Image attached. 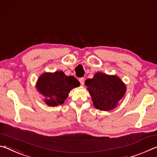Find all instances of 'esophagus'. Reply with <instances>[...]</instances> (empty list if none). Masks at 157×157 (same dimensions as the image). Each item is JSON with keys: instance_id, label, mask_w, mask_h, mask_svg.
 Instances as JSON below:
<instances>
[{"instance_id": "obj_1", "label": "esophagus", "mask_w": 157, "mask_h": 157, "mask_svg": "<svg viewBox=\"0 0 157 157\" xmlns=\"http://www.w3.org/2000/svg\"><path fill=\"white\" fill-rule=\"evenodd\" d=\"M79 81H80V83L81 86H83L85 83V78H79Z\"/></svg>"}]
</instances>
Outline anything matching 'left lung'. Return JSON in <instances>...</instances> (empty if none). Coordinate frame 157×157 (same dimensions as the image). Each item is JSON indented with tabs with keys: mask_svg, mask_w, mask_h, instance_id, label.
I'll return each mask as SVG.
<instances>
[{
	"mask_svg": "<svg viewBox=\"0 0 157 157\" xmlns=\"http://www.w3.org/2000/svg\"><path fill=\"white\" fill-rule=\"evenodd\" d=\"M97 109L109 111L117 106L124 97L126 86L119 77L97 72L85 82Z\"/></svg>",
	"mask_w": 157,
	"mask_h": 157,
	"instance_id": "left-lung-1",
	"label": "left lung"
}]
</instances>
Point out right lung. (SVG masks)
I'll list each match as a JSON object with an SVG mask.
<instances>
[{"label":"right lung","instance_id":"right-lung-1","mask_svg":"<svg viewBox=\"0 0 157 157\" xmlns=\"http://www.w3.org/2000/svg\"><path fill=\"white\" fill-rule=\"evenodd\" d=\"M79 86L80 83L75 77L66 76L62 71L44 73L36 83L37 91L45 97L44 101L49 106L63 104L71 90Z\"/></svg>","mask_w":157,"mask_h":157}]
</instances>
